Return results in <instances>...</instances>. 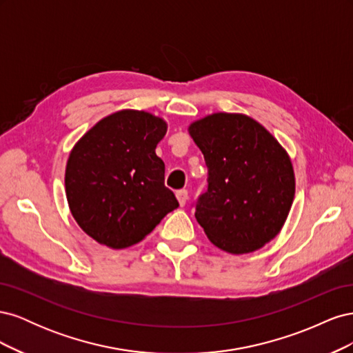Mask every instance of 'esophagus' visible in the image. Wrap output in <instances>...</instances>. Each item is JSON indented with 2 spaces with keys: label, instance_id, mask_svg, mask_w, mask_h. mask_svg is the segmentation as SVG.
I'll list each match as a JSON object with an SVG mask.
<instances>
[{
  "label": "esophagus",
  "instance_id": "obj_1",
  "mask_svg": "<svg viewBox=\"0 0 353 353\" xmlns=\"http://www.w3.org/2000/svg\"><path fill=\"white\" fill-rule=\"evenodd\" d=\"M176 199H178L179 206H184L185 203H187V199H188V191L187 190L176 191Z\"/></svg>",
  "mask_w": 353,
  "mask_h": 353
}]
</instances>
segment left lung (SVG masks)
Segmentation results:
<instances>
[{"label": "left lung", "instance_id": "8db88e82", "mask_svg": "<svg viewBox=\"0 0 353 353\" xmlns=\"http://www.w3.org/2000/svg\"><path fill=\"white\" fill-rule=\"evenodd\" d=\"M205 156L208 190L196 201V219L216 248L250 253L283 228L294 199L292 160L252 117L213 113L190 125Z\"/></svg>", "mask_w": 353, "mask_h": 353}]
</instances>
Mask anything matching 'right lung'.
<instances>
[{"label":"right lung","mask_w":353,"mask_h":353,"mask_svg":"<svg viewBox=\"0 0 353 353\" xmlns=\"http://www.w3.org/2000/svg\"><path fill=\"white\" fill-rule=\"evenodd\" d=\"M168 125L152 113L121 110L74 144L65 185L72 215L91 239L112 249L141 241L178 200L165 187L156 145Z\"/></svg>","instance_id":"right-lung-1"}]
</instances>
